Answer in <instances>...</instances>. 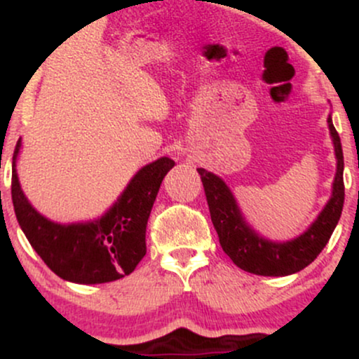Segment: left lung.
<instances>
[{
    "mask_svg": "<svg viewBox=\"0 0 359 359\" xmlns=\"http://www.w3.org/2000/svg\"><path fill=\"white\" fill-rule=\"evenodd\" d=\"M327 123L337 158L332 196L319 217L312 222L311 228L290 241L275 243L255 233L243 217L236 199L228 185L224 184V180L204 168H197L204 185L212 224L219 236L221 248L241 270L255 275H263V277H285V275L297 273L307 265H311L327 245L329 238L339 221L341 212H343L344 204L343 148H341L339 135L332 125L331 116Z\"/></svg>",
    "mask_w": 359,
    "mask_h": 359,
    "instance_id": "left-lung-1",
    "label": "left lung"
}]
</instances>
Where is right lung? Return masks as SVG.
<instances>
[{
  "mask_svg": "<svg viewBox=\"0 0 359 359\" xmlns=\"http://www.w3.org/2000/svg\"><path fill=\"white\" fill-rule=\"evenodd\" d=\"M20 147L18 140L13 154L11 199L20 228L45 265L60 278L84 285L113 282L137 269L147 253L148 217L163 177L175 165L174 160L162 156L140 168L113 208L100 219L57 224L36 212L20 187L16 175Z\"/></svg>",
  "mask_w": 359,
  "mask_h": 359,
  "instance_id": "1",
  "label": "right lung"
}]
</instances>
